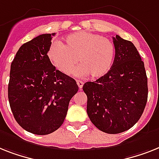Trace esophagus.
I'll list each match as a JSON object with an SVG mask.
<instances>
[{
    "instance_id": "34e87169",
    "label": "esophagus",
    "mask_w": 159,
    "mask_h": 159,
    "mask_svg": "<svg viewBox=\"0 0 159 159\" xmlns=\"http://www.w3.org/2000/svg\"><path fill=\"white\" fill-rule=\"evenodd\" d=\"M76 83H77V84H78L79 88H80V89H82L83 85H84V82H83V81H81V80H77Z\"/></svg>"
}]
</instances>
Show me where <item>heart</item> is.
Listing matches in <instances>:
<instances>
[{
    "instance_id": "b5f03b06",
    "label": "heart",
    "mask_w": 159,
    "mask_h": 159,
    "mask_svg": "<svg viewBox=\"0 0 159 159\" xmlns=\"http://www.w3.org/2000/svg\"><path fill=\"white\" fill-rule=\"evenodd\" d=\"M48 57L63 74L74 70L78 61L82 65L75 74L101 78L110 71L115 57V47L107 38L88 31H79L66 38V44L54 42L48 50Z\"/></svg>"
}]
</instances>
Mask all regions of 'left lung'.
Masks as SVG:
<instances>
[{
    "mask_svg": "<svg viewBox=\"0 0 159 159\" xmlns=\"http://www.w3.org/2000/svg\"><path fill=\"white\" fill-rule=\"evenodd\" d=\"M115 57L104 76L85 83L87 113L102 132L117 134L137 123L148 98L147 76L144 62L135 45L116 35L113 37Z\"/></svg>",
    "mask_w": 159,
    "mask_h": 159,
    "instance_id": "8db88e82",
    "label": "left lung"
}]
</instances>
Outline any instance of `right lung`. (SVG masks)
Listing matches in <instances>:
<instances>
[{
    "label": "right lung",
    "mask_w": 159,
    "mask_h": 159,
    "mask_svg": "<svg viewBox=\"0 0 159 159\" xmlns=\"http://www.w3.org/2000/svg\"><path fill=\"white\" fill-rule=\"evenodd\" d=\"M52 34H42L23 44L10 66L8 98L19 125L35 135L58 129L69 102L79 87L74 79L51 63L48 52Z\"/></svg>",
    "instance_id": "obj_1"
}]
</instances>
